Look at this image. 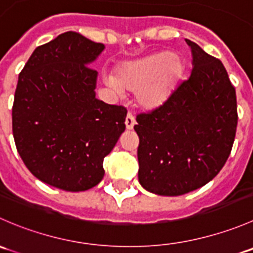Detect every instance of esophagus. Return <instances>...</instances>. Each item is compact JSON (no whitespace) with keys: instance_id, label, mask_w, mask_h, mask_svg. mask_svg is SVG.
<instances>
[{"instance_id":"1","label":"esophagus","mask_w":253,"mask_h":253,"mask_svg":"<svg viewBox=\"0 0 253 253\" xmlns=\"http://www.w3.org/2000/svg\"><path fill=\"white\" fill-rule=\"evenodd\" d=\"M125 125H126V128L127 129H132L133 128V126L136 125V121H134V116L133 114H131V112H128L126 116V120H125Z\"/></svg>"}]
</instances>
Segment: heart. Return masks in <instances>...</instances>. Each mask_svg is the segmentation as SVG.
<instances>
[{"mask_svg": "<svg viewBox=\"0 0 253 253\" xmlns=\"http://www.w3.org/2000/svg\"><path fill=\"white\" fill-rule=\"evenodd\" d=\"M185 75L182 58L171 51H160L121 63L116 75H105L104 82L115 93L134 91L137 105L145 111H154L172 98Z\"/></svg>", "mask_w": 253, "mask_h": 253, "instance_id": "1", "label": "heart"}]
</instances>
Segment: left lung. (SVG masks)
<instances>
[{
  "label": "left lung",
  "instance_id": "1",
  "mask_svg": "<svg viewBox=\"0 0 253 253\" xmlns=\"http://www.w3.org/2000/svg\"><path fill=\"white\" fill-rule=\"evenodd\" d=\"M192 72L158 110L137 116L138 181L148 192L181 196L213 180L235 139V88L220 60L186 39Z\"/></svg>",
  "mask_w": 253,
  "mask_h": 253
}]
</instances>
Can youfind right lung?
Segmentation results:
<instances>
[{"mask_svg":"<svg viewBox=\"0 0 253 253\" xmlns=\"http://www.w3.org/2000/svg\"><path fill=\"white\" fill-rule=\"evenodd\" d=\"M105 45L66 32L37 47L19 73L12 109L18 153L42 182L70 192L103 180L104 158L125 132L127 110L96 99L90 68Z\"/></svg>","mask_w":253,"mask_h":253,"instance_id":"obj_1","label":"right lung"}]
</instances>
